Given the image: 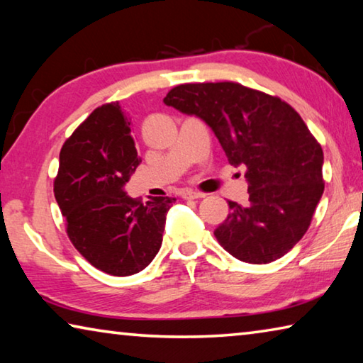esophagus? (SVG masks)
<instances>
[{
  "label": "esophagus",
  "instance_id": "1",
  "mask_svg": "<svg viewBox=\"0 0 363 363\" xmlns=\"http://www.w3.org/2000/svg\"><path fill=\"white\" fill-rule=\"evenodd\" d=\"M181 196H182V199H186V200H195V199H203L205 194L195 192V190H192V189H186V190H182Z\"/></svg>",
  "mask_w": 363,
  "mask_h": 363
}]
</instances>
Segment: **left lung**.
<instances>
[{"mask_svg": "<svg viewBox=\"0 0 363 363\" xmlns=\"http://www.w3.org/2000/svg\"><path fill=\"white\" fill-rule=\"evenodd\" d=\"M163 102L211 128L233 167L247 168L250 203L229 201L214 235L243 262L288 253L311 224L323 194V152L296 110L238 83L179 84Z\"/></svg>", "mask_w": 363, "mask_h": 363, "instance_id": "obj_1", "label": "left lung"}]
</instances>
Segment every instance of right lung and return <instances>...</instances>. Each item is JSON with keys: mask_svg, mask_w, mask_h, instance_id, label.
Listing matches in <instances>:
<instances>
[{"mask_svg": "<svg viewBox=\"0 0 363 363\" xmlns=\"http://www.w3.org/2000/svg\"><path fill=\"white\" fill-rule=\"evenodd\" d=\"M130 125L118 102L97 107L64 144L54 181L73 247L116 277L138 274L152 262L176 201L150 196L140 203L125 192L140 163Z\"/></svg>", "mask_w": 363, "mask_h": 363, "instance_id": "add662e5", "label": "right lung"}]
</instances>
